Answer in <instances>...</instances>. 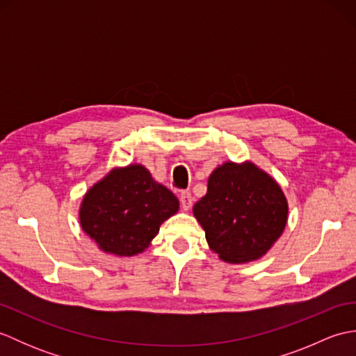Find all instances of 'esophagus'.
<instances>
[{"mask_svg":"<svg viewBox=\"0 0 356 356\" xmlns=\"http://www.w3.org/2000/svg\"><path fill=\"white\" fill-rule=\"evenodd\" d=\"M179 199H180V207H182L185 211H188V209L193 207V195H191V193L182 191V193H180V195H179Z\"/></svg>","mask_w":356,"mask_h":356,"instance_id":"1","label":"esophagus"}]
</instances>
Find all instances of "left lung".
<instances>
[{
    "instance_id": "obj_1",
    "label": "left lung",
    "mask_w": 356,
    "mask_h": 356,
    "mask_svg": "<svg viewBox=\"0 0 356 356\" xmlns=\"http://www.w3.org/2000/svg\"><path fill=\"white\" fill-rule=\"evenodd\" d=\"M193 211L209 248L228 263L260 259L287 222L282 188L251 162H226L216 168L208 179L207 195Z\"/></svg>"
}]
</instances>
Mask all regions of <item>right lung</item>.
I'll list each match as a JSON object with an SVG mask.
<instances>
[{
    "label": "right lung",
    "instance_id": "1",
    "mask_svg": "<svg viewBox=\"0 0 356 356\" xmlns=\"http://www.w3.org/2000/svg\"><path fill=\"white\" fill-rule=\"evenodd\" d=\"M179 200L157 184L142 165L113 170L84 195L79 209L82 229L104 252L140 254L161 225L176 214Z\"/></svg>",
    "mask_w": 356,
    "mask_h": 356
}]
</instances>
